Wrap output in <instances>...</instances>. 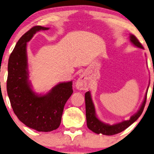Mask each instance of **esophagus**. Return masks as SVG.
<instances>
[{
	"mask_svg": "<svg viewBox=\"0 0 154 154\" xmlns=\"http://www.w3.org/2000/svg\"><path fill=\"white\" fill-rule=\"evenodd\" d=\"M76 87L79 90H87L88 87L87 79H86L85 76L82 75L79 79H77V82H76Z\"/></svg>",
	"mask_w": 154,
	"mask_h": 154,
	"instance_id": "esophagus-1",
	"label": "esophagus"
}]
</instances>
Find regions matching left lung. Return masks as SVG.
Returning a JSON list of instances; mask_svg holds the SVG:
<instances>
[{
	"instance_id": "obj_1",
	"label": "left lung",
	"mask_w": 154,
	"mask_h": 154,
	"mask_svg": "<svg viewBox=\"0 0 154 154\" xmlns=\"http://www.w3.org/2000/svg\"><path fill=\"white\" fill-rule=\"evenodd\" d=\"M130 42L132 43L134 46H136L139 48H143V46L141 45L137 38L134 35L131 34L130 35ZM147 89L146 95H145L144 100L141 104L140 108L138 110V112L134 116L131 117L129 120H125V121L121 122L120 123L112 125L105 124L102 122L101 120L98 119L96 116L95 108L93 102H92L91 94L89 91L86 92L85 94V106H86V118H87V125L88 128L92 132L96 133V134H102L103 135H114L118 133L122 132L128 127H130L133 122H134L136 120L139 118L144 110L145 104L146 101V95H147Z\"/></svg>"
}]
</instances>
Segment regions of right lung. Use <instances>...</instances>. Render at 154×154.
<instances>
[{"label":"right lung","instance_id":"1","mask_svg":"<svg viewBox=\"0 0 154 154\" xmlns=\"http://www.w3.org/2000/svg\"><path fill=\"white\" fill-rule=\"evenodd\" d=\"M48 27L34 26L20 38L10 54L8 65L7 92L18 119L38 132H51L60 126L64 106L72 94V82L60 83L48 94L38 96L31 88L26 42L36 32Z\"/></svg>","mask_w":154,"mask_h":154}]
</instances>
